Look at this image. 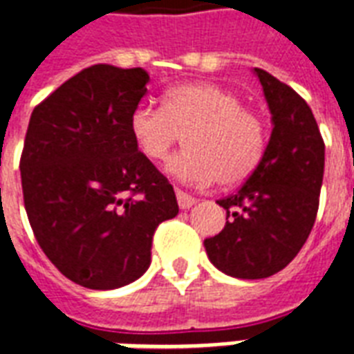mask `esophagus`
<instances>
[{"label": "esophagus", "mask_w": 354, "mask_h": 354, "mask_svg": "<svg viewBox=\"0 0 354 354\" xmlns=\"http://www.w3.org/2000/svg\"><path fill=\"white\" fill-rule=\"evenodd\" d=\"M176 198H178V206H180L182 210H187V208H191L193 204L197 203V201L191 197V195H187V193H184V191H180V189H176Z\"/></svg>", "instance_id": "obj_1"}]
</instances>
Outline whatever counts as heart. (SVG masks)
Returning a JSON list of instances; mask_svg holds the SVG:
<instances>
[{
  "label": "heart",
  "instance_id": "b5f03b06",
  "mask_svg": "<svg viewBox=\"0 0 354 354\" xmlns=\"http://www.w3.org/2000/svg\"><path fill=\"white\" fill-rule=\"evenodd\" d=\"M131 137L142 156L167 161L184 135L185 150L170 159L180 182L234 185L250 178L266 148V129L243 109L234 91L217 84H180L165 91L163 106L138 104L129 118Z\"/></svg>",
  "mask_w": 354,
  "mask_h": 354
}]
</instances>
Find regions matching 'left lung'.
<instances>
[{"label":"left lung","instance_id":"8db88e82","mask_svg":"<svg viewBox=\"0 0 354 354\" xmlns=\"http://www.w3.org/2000/svg\"><path fill=\"white\" fill-rule=\"evenodd\" d=\"M272 112L270 142L245 184L217 204L227 223L204 248L227 276H274L297 257L310 236L323 185L324 142L313 112L287 84L255 69Z\"/></svg>","mask_w":354,"mask_h":354}]
</instances>
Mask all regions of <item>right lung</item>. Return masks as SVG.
I'll return each mask as SVG.
<instances>
[{
  "mask_svg": "<svg viewBox=\"0 0 354 354\" xmlns=\"http://www.w3.org/2000/svg\"><path fill=\"white\" fill-rule=\"evenodd\" d=\"M148 80L140 67L91 65L31 112L20 157L26 214L44 255L88 289L142 276L157 225L178 214L172 185L131 137Z\"/></svg>",
  "mask_w": 354,
  "mask_h": 354,
  "instance_id": "right-lung-1",
  "label": "right lung"
}]
</instances>
